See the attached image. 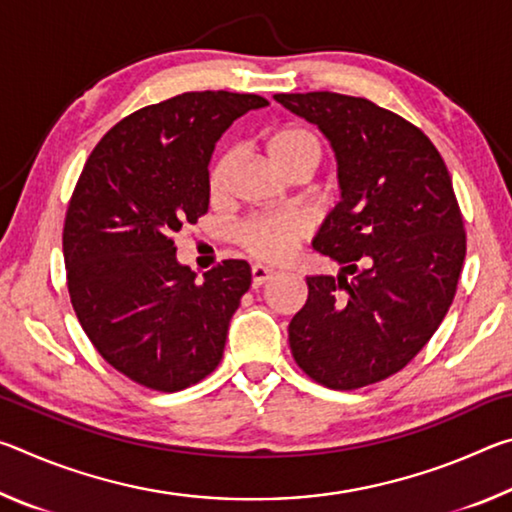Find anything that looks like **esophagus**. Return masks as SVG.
Listing matches in <instances>:
<instances>
[{
    "instance_id": "esophagus-1",
    "label": "esophagus",
    "mask_w": 512,
    "mask_h": 512,
    "mask_svg": "<svg viewBox=\"0 0 512 512\" xmlns=\"http://www.w3.org/2000/svg\"><path fill=\"white\" fill-rule=\"evenodd\" d=\"M250 275H253V289H259V287H262V284H266L268 280H273L275 268L264 266V264H255L253 271H250Z\"/></svg>"
}]
</instances>
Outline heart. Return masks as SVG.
Here are the masks:
<instances>
[{"mask_svg":"<svg viewBox=\"0 0 512 512\" xmlns=\"http://www.w3.org/2000/svg\"><path fill=\"white\" fill-rule=\"evenodd\" d=\"M266 153L273 167L280 173L293 169H307L309 173L320 162V144L314 133L302 126H284L266 140ZM232 153L221 155L210 171V192L216 196L225 185V178L232 169ZM307 235V225L298 214L282 212L271 216H257L246 221L237 230V241L250 255L268 262H282L293 250L298 241Z\"/></svg>","mask_w":512,"mask_h":512,"instance_id":"heart-1","label":"heart"}]
</instances>
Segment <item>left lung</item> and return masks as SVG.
I'll return each mask as SVG.
<instances>
[{
	"label": "left lung",
	"instance_id": "obj_1",
	"mask_svg": "<svg viewBox=\"0 0 512 512\" xmlns=\"http://www.w3.org/2000/svg\"><path fill=\"white\" fill-rule=\"evenodd\" d=\"M275 101L327 137L341 187L311 241L341 271L307 277L309 298L289 323L293 359L334 391L375 384L427 345L454 300L465 230L452 178L420 128L368 99Z\"/></svg>",
	"mask_w": 512,
	"mask_h": 512
}]
</instances>
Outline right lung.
<instances>
[{
  "label": "right lung",
  "mask_w": 512,
  "mask_h": 512,
  "mask_svg": "<svg viewBox=\"0 0 512 512\" xmlns=\"http://www.w3.org/2000/svg\"><path fill=\"white\" fill-rule=\"evenodd\" d=\"M257 94L185 92L121 119L94 146L67 207V289L83 332L121 375L162 393L219 366L250 287L244 259L196 280L173 235L210 205V158Z\"/></svg>",
  "instance_id": "right-lung-1"
}]
</instances>
